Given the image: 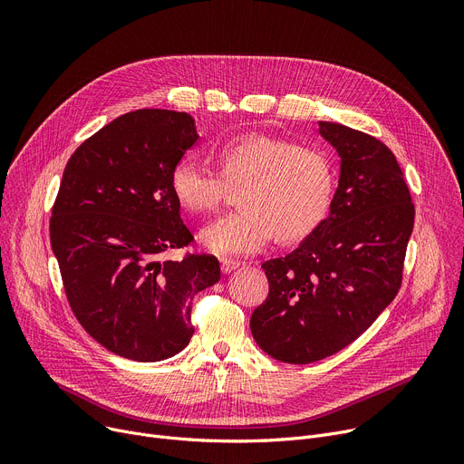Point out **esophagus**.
I'll return each instance as SVG.
<instances>
[{
  "label": "esophagus",
  "instance_id": "obj_1",
  "mask_svg": "<svg viewBox=\"0 0 464 464\" xmlns=\"http://www.w3.org/2000/svg\"><path fill=\"white\" fill-rule=\"evenodd\" d=\"M219 265H222V273H226V275H229V273H233L235 269H238L240 266V261H235V259H219Z\"/></svg>",
  "mask_w": 464,
  "mask_h": 464
}]
</instances>
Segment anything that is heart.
<instances>
[{
	"mask_svg": "<svg viewBox=\"0 0 464 464\" xmlns=\"http://www.w3.org/2000/svg\"><path fill=\"white\" fill-rule=\"evenodd\" d=\"M219 177L191 160H180L169 184L177 203L191 214L216 212L238 189L242 210L205 227L201 245L219 256L254 254L273 237L295 245L318 229L334 193V167L327 154L294 140L242 133L216 152Z\"/></svg>",
	"mask_w": 464,
	"mask_h": 464,
	"instance_id": "obj_1",
	"label": "heart"
}]
</instances>
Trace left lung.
Segmentation results:
<instances>
[{"label":"left lung","mask_w":464,"mask_h":464,"mask_svg":"<svg viewBox=\"0 0 464 464\" xmlns=\"http://www.w3.org/2000/svg\"><path fill=\"white\" fill-rule=\"evenodd\" d=\"M320 133L340 156L331 212L297 250L261 265L269 295L250 320L257 346L294 364L346 348L395 299L416 216L382 140L333 121Z\"/></svg>","instance_id":"obj_1"}]
</instances>
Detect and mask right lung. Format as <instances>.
<instances>
[{"instance_id":"right-lung-1","label":"right lung","mask_w":464,"mask_h":464,"mask_svg":"<svg viewBox=\"0 0 464 464\" xmlns=\"http://www.w3.org/2000/svg\"><path fill=\"white\" fill-rule=\"evenodd\" d=\"M198 139L188 112L140 109L93 133L65 165L53 252L75 318L120 357L154 362L184 350L193 297L219 280L214 256L161 259L193 240L169 177Z\"/></svg>"}]
</instances>
